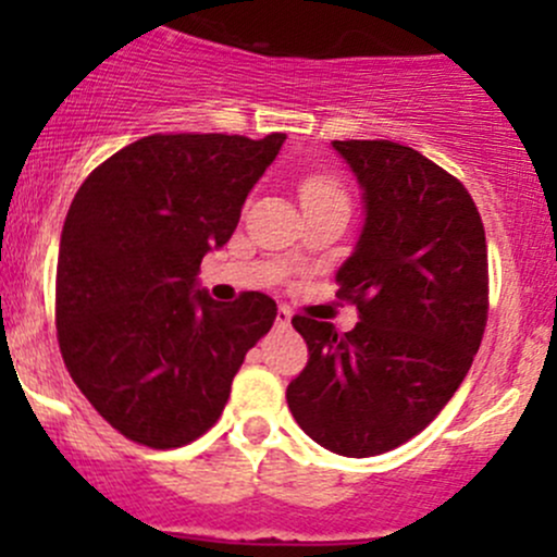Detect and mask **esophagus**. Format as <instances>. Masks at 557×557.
Masks as SVG:
<instances>
[{
    "label": "esophagus",
    "mask_w": 557,
    "mask_h": 557,
    "mask_svg": "<svg viewBox=\"0 0 557 557\" xmlns=\"http://www.w3.org/2000/svg\"><path fill=\"white\" fill-rule=\"evenodd\" d=\"M290 319H293V311L285 309V306H280V309H277V319H274V324L285 330V327H290Z\"/></svg>",
    "instance_id": "esophagus-1"
}]
</instances>
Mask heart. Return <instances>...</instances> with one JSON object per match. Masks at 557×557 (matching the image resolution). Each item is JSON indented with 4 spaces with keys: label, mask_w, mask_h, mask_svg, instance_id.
Here are the masks:
<instances>
[{
    "label": "heart",
    "mask_w": 557,
    "mask_h": 557,
    "mask_svg": "<svg viewBox=\"0 0 557 557\" xmlns=\"http://www.w3.org/2000/svg\"><path fill=\"white\" fill-rule=\"evenodd\" d=\"M300 201L311 203V201H343L345 203V194L341 188V183L330 175H311L306 177L304 185H300Z\"/></svg>",
    "instance_id": "b5f03b06"
}]
</instances>
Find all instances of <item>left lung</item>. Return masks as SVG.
Instances as JSON below:
<instances>
[{"mask_svg": "<svg viewBox=\"0 0 557 557\" xmlns=\"http://www.w3.org/2000/svg\"><path fill=\"white\" fill-rule=\"evenodd\" d=\"M361 188L363 227L335 280L359 322L293 317L309 363L287 385L298 426L369 458L424 430L469 374L487 324V240L474 198L411 146L332 140Z\"/></svg>", "mask_w": 557, "mask_h": 557, "instance_id": "8db88e82", "label": "left lung"}]
</instances>
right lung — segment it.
<instances>
[{
    "instance_id": "right-lung-1",
    "label": "right lung",
    "mask_w": 557,
    "mask_h": 557,
    "mask_svg": "<svg viewBox=\"0 0 557 557\" xmlns=\"http://www.w3.org/2000/svg\"><path fill=\"white\" fill-rule=\"evenodd\" d=\"M222 133L146 136L99 164L75 194L57 257V337L88 403L138 445L181 447L220 419L277 304H233L198 287V267L235 233L280 154Z\"/></svg>"
}]
</instances>
